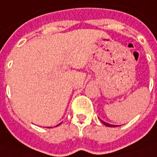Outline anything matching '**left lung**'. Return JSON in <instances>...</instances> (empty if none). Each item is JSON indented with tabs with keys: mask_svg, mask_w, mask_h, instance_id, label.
<instances>
[{
	"mask_svg": "<svg viewBox=\"0 0 157 157\" xmlns=\"http://www.w3.org/2000/svg\"><path fill=\"white\" fill-rule=\"evenodd\" d=\"M101 121V122L103 123L104 125H105V126H107V127H110V128H116V127H117V126H116V125H112V124H109V123H107V122H105V121Z\"/></svg>",
	"mask_w": 157,
	"mask_h": 157,
	"instance_id": "obj_1",
	"label": "left lung"
}]
</instances>
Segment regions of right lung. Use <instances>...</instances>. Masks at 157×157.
Wrapping results in <instances>:
<instances>
[{
  "mask_svg": "<svg viewBox=\"0 0 157 157\" xmlns=\"http://www.w3.org/2000/svg\"><path fill=\"white\" fill-rule=\"evenodd\" d=\"M59 124H60V123H59ZM59 125H57V126H59Z\"/></svg>",
  "mask_w": 157,
  "mask_h": 157,
  "instance_id": "1",
  "label": "right lung"
}]
</instances>
